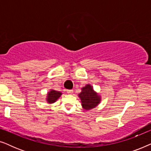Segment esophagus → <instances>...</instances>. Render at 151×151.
<instances>
[{
    "instance_id": "obj_1",
    "label": "esophagus",
    "mask_w": 151,
    "mask_h": 151,
    "mask_svg": "<svg viewBox=\"0 0 151 151\" xmlns=\"http://www.w3.org/2000/svg\"><path fill=\"white\" fill-rule=\"evenodd\" d=\"M67 93L68 94H72L73 93V90H67Z\"/></svg>"
}]
</instances>
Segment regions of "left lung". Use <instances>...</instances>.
I'll return each instance as SVG.
<instances>
[{
  "mask_svg": "<svg viewBox=\"0 0 151 151\" xmlns=\"http://www.w3.org/2000/svg\"><path fill=\"white\" fill-rule=\"evenodd\" d=\"M78 96L81 99L82 106L86 110H89L96 107L100 101V97L94 92L92 86L89 84L82 88V92Z\"/></svg>",
  "mask_w": 151,
  "mask_h": 151,
  "instance_id": "1",
  "label": "left lung"
}]
</instances>
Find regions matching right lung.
<instances>
[{
	"instance_id": "obj_1",
	"label": "right lung",
	"mask_w": 151,
	"mask_h": 151,
	"mask_svg": "<svg viewBox=\"0 0 151 151\" xmlns=\"http://www.w3.org/2000/svg\"><path fill=\"white\" fill-rule=\"evenodd\" d=\"M62 93L59 91H56L55 90H51L50 92L48 93V97H47V102L49 103H53L58 99Z\"/></svg>"
}]
</instances>
